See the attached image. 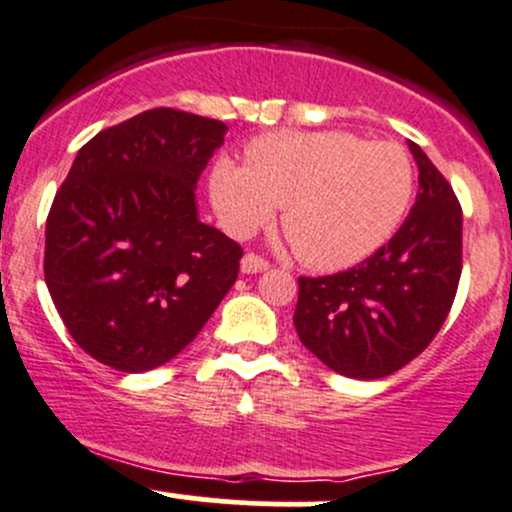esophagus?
I'll use <instances>...</instances> for the list:
<instances>
[{"label":"esophagus","instance_id":"esophagus-1","mask_svg":"<svg viewBox=\"0 0 512 512\" xmlns=\"http://www.w3.org/2000/svg\"><path fill=\"white\" fill-rule=\"evenodd\" d=\"M240 269H243V274L267 272L269 260H264V257L257 255V252H248V255H245L243 260H240Z\"/></svg>","mask_w":512,"mask_h":512}]
</instances>
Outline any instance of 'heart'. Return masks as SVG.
Listing matches in <instances>:
<instances>
[{
	"mask_svg": "<svg viewBox=\"0 0 512 512\" xmlns=\"http://www.w3.org/2000/svg\"><path fill=\"white\" fill-rule=\"evenodd\" d=\"M248 166L223 158L211 170L216 214L250 236L284 209L293 252L313 269H342L378 250L407 214L414 166L395 142L346 132H269L245 149Z\"/></svg>",
	"mask_w": 512,
	"mask_h": 512,
	"instance_id": "heart-1",
	"label": "heart"
}]
</instances>
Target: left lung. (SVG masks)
Listing matches in <instances>:
<instances>
[{"label": "left lung", "instance_id": "1", "mask_svg": "<svg viewBox=\"0 0 512 512\" xmlns=\"http://www.w3.org/2000/svg\"><path fill=\"white\" fill-rule=\"evenodd\" d=\"M409 149L419 195L395 236L346 272L298 276V337L346 378L375 380L407 366L448 320L460 284L462 207L421 146Z\"/></svg>", "mask_w": 512, "mask_h": 512}]
</instances>
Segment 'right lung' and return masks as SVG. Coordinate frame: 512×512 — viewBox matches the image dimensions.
Instances as JSON below:
<instances>
[{
  "label": "right lung",
  "instance_id": "1",
  "mask_svg": "<svg viewBox=\"0 0 512 512\" xmlns=\"http://www.w3.org/2000/svg\"><path fill=\"white\" fill-rule=\"evenodd\" d=\"M226 125L154 108L76 154L45 223V284L81 349L144 373L185 349L236 284L243 248L197 219Z\"/></svg>",
  "mask_w": 512,
  "mask_h": 512
}]
</instances>
